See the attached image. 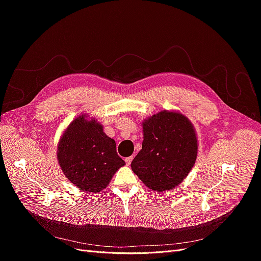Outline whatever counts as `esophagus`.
Returning a JSON list of instances; mask_svg holds the SVG:
<instances>
[{"label": "esophagus", "mask_w": 261, "mask_h": 261, "mask_svg": "<svg viewBox=\"0 0 261 261\" xmlns=\"http://www.w3.org/2000/svg\"><path fill=\"white\" fill-rule=\"evenodd\" d=\"M132 161H133V155L125 158V162H126V164H127V165H129L132 163Z\"/></svg>", "instance_id": "34e87169"}]
</instances>
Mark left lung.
<instances>
[{
	"instance_id": "obj_1",
	"label": "left lung",
	"mask_w": 261,
	"mask_h": 261,
	"mask_svg": "<svg viewBox=\"0 0 261 261\" xmlns=\"http://www.w3.org/2000/svg\"><path fill=\"white\" fill-rule=\"evenodd\" d=\"M143 148L132 161V170L155 192L174 188L188 175L197 156V138L183 114L162 111L143 123Z\"/></svg>"
}]
</instances>
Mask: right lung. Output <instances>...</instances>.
Segmentation results:
<instances>
[{"label":"right lung","instance_id":"1","mask_svg":"<svg viewBox=\"0 0 261 261\" xmlns=\"http://www.w3.org/2000/svg\"><path fill=\"white\" fill-rule=\"evenodd\" d=\"M58 160L68 180L86 192L105 189L115 172L125 164L116 152L115 141L108 137L96 120L77 117L60 140Z\"/></svg>","mask_w":261,"mask_h":261}]
</instances>
